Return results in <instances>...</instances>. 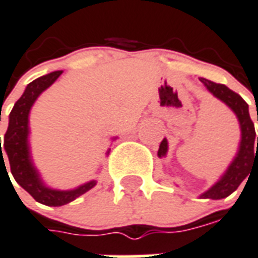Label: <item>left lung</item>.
<instances>
[{
    "instance_id": "1",
    "label": "left lung",
    "mask_w": 258,
    "mask_h": 258,
    "mask_svg": "<svg viewBox=\"0 0 258 258\" xmlns=\"http://www.w3.org/2000/svg\"><path fill=\"white\" fill-rule=\"evenodd\" d=\"M200 81L213 97H216L217 100L226 104L235 113L241 128V141L238 145L235 157L232 158V161L227 167L224 173L219 177V180L200 196L201 198L221 200L235 191L238 186L243 182V179L249 176L251 167L255 164L258 165V137H255L254 124L249 114V105L246 104L241 95L230 90L226 85L215 83L205 78H200ZM167 153L168 141L167 138H164L158 148L157 156L163 158L167 156Z\"/></svg>"
}]
</instances>
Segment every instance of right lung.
Here are the masks:
<instances>
[{
    "instance_id": "right-lung-1",
    "label": "right lung",
    "mask_w": 258,
    "mask_h": 258,
    "mask_svg": "<svg viewBox=\"0 0 258 258\" xmlns=\"http://www.w3.org/2000/svg\"><path fill=\"white\" fill-rule=\"evenodd\" d=\"M61 74L62 71H54L28 83L22 97L16 101V104L13 105V109L9 113V123L4 138V148H1L0 144V165L4 164L5 167L4 160L8 156L11 172L15 180L28 194H31L35 201L47 207H62L66 204H70L97 184V180H90L71 190L53 188L45 183L38 168L32 161L31 148H30V112L38 97L46 89H49L58 79ZM116 138L117 137L112 138V141ZM109 150L110 149H108L106 154H109Z\"/></svg>"
}]
</instances>
